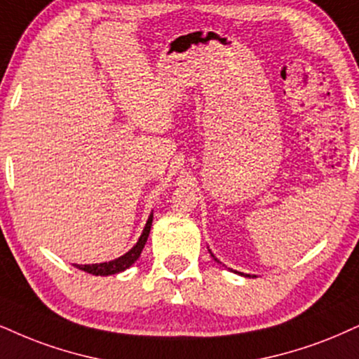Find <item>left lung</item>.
Listing matches in <instances>:
<instances>
[{
  "instance_id": "1",
  "label": "left lung",
  "mask_w": 359,
  "mask_h": 359,
  "mask_svg": "<svg viewBox=\"0 0 359 359\" xmlns=\"http://www.w3.org/2000/svg\"><path fill=\"white\" fill-rule=\"evenodd\" d=\"M210 255H211V256H213V259H215V261H218V263H219V259H218V258H216V256H215L213 253H211V250H210ZM231 271H233V269H231ZM234 273H238V271H234ZM240 274H243V276H245V278H250V274H245V273H240Z\"/></svg>"
}]
</instances>
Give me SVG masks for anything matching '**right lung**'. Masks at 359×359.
<instances>
[{"instance_id": "add662e5", "label": "right lung", "mask_w": 359, "mask_h": 359, "mask_svg": "<svg viewBox=\"0 0 359 359\" xmlns=\"http://www.w3.org/2000/svg\"><path fill=\"white\" fill-rule=\"evenodd\" d=\"M151 223H153V213L149 215L148 221H146L143 233H141V236L138 238V241H136V245L133 246L131 250L128 251V253H125L123 256H119V258L111 259V261H106V263L74 264V266H76L78 269H81V271L95 274V276H109V274H116V273L125 271V269L130 268L131 264L140 258L141 251H143L146 241H148L149 231H151Z\"/></svg>"}]
</instances>
